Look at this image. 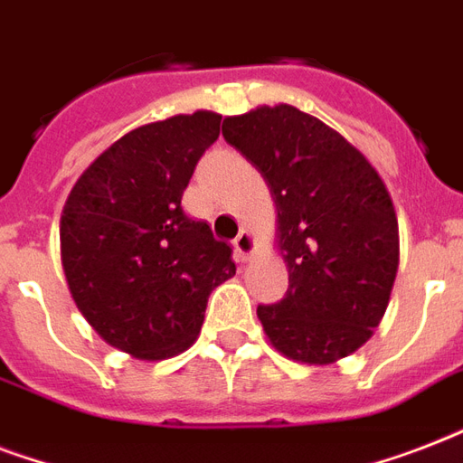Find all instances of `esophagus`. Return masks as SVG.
Segmentation results:
<instances>
[{"instance_id": "esophagus-1", "label": "esophagus", "mask_w": 463, "mask_h": 463, "mask_svg": "<svg viewBox=\"0 0 463 463\" xmlns=\"http://www.w3.org/2000/svg\"><path fill=\"white\" fill-rule=\"evenodd\" d=\"M232 245H235V252H238V260L240 261H250L252 260V252H254V235L247 228L240 231V235L232 240Z\"/></svg>"}]
</instances>
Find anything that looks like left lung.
Masks as SVG:
<instances>
[{"instance_id": "obj_1", "label": "left lung", "mask_w": 463, "mask_h": 463, "mask_svg": "<svg viewBox=\"0 0 463 463\" xmlns=\"http://www.w3.org/2000/svg\"><path fill=\"white\" fill-rule=\"evenodd\" d=\"M223 137L260 170L279 211L288 290L257 307L269 341L307 365L351 355L384 317L399 269L384 182L341 134L293 105L225 118Z\"/></svg>"}]
</instances>
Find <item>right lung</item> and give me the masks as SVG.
Wrapping results in <instances>:
<instances>
[{
	"instance_id": "1",
	"label": "right lung",
	"mask_w": 463,
	"mask_h": 463,
	"mask_svg": "<svg viewBox=\"0 0 463 463\" xmlns=\"http://www.w3.org/2000/svg\"><path fill=\"white\" fill-rule=\"evenodd\" d=\"M221 115L196 110L132 129L76 180L60 221L76 307L103 341L165 360L199 336L211 290L235 276L228 242L182 211Z\"/></svg>"
}]
</instances>
